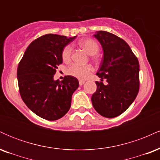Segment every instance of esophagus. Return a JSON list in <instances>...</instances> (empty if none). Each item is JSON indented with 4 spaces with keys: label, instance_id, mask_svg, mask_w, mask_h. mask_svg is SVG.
<instances>
[{
    "label": "esophagus",
    "instance_id": "esophagus-1",
    "mask_svg": "<svg viewBox=\"0 0 160 160\" xmlns=\"http://www.w3.org/2000/svg\"><path fill=\"white\" fill-rule=\"evenodd\" d=\"M84 82H85V81H84L83 80H79V84H80V86H82V84H84Z\"/></svg>",
    "mask_w": 160,
    "mask_h": 160
}]
</instances>
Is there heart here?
Listing matches in <instances>:
<instances>
[{
	"label": "heart",
	"instance_id": "1",
	"mask_svg": "<svg viewBox=\"0 0 160 160\" xmlns=\"http://www.w3.org/2000/svg\"><path fill=\"white\" fill-rule=\"evenodd\" d=\"M78 44L90 55L92 60L95 62L98 61L99 57L97 53L99 52L100 46L96 40L92 38H86V39L80 40L78 42ZM71 56H72V47L71 45H66L62 51V58L63 62L65 63L71 62ZM92 71L93 68L90 65H80L78 64H72L66 69V74L78 79H84L87 78L92 72Z\"/></svg>",
	"mask_w": 160,
	"mask_h": 160
}]
</instances>
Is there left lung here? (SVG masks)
<instances>
[{"label":"left lung","mask_w":160,"mask_h":160,"mask_svg":"<svg viewBox=\"0 0 160 160\" xmlns=\"http://www.w3.org/2000/svg\"><path fill=\"white\" fill-rule=\"evenodd\" d=\"M94 36L103 47L104 58L96 74L102 80L95 82L92 103L99 114L113 118L126 111L138 93V60L128 43L115 34L99 31Z\"/></svg>","instance_id":"left-lung-1"}]
</instances>
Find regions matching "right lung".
I'll use <instances>...</instances> for the list:
<instances>
[{
    "label": "right lung",
    "mask_w": 160,
    "mask_h": 160,
    "mask_svg": "<svg viewBox=\"0 0 160 160\" xmlns=\"http://www.w3.org/2000/svg\"><path fill=\"white\" fill-rule=\"evenodd\" d=\"M76 37L47 34L37 38L28 47L17 68L22 99L35 114L47 120H56L69 111L71 97L79 86L78 80L65 76L53 80L62 63V51Z\"/></svg>",
    "instance_id": "obj_1"
}]
</instances>
